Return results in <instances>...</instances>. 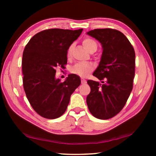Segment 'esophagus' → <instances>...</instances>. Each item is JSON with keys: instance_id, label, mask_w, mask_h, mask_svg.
<instances>
[{"instance_id": "34e87169", "label": "esophagus", "mask_w": 156, "mask_h": 156, "mask_svg": "<svg viewBox=\"0 0 156 156\" xmlns=\"http://www.w3.org/2000/svg\"><path fill=\"white\" fill-rule=\"evenodd\" d=\"M87 81L84 79H82V84H86Z\"/></svg>"}]
</instances>
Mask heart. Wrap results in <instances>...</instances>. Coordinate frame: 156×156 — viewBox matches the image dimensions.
I'll list each match as a JSON object with an SVG mask.
<instances>
[{"mask_svg":"<svg viewBox=\"0 0 156 156\" xmlns=\"http://www.w3.org/2000/svg\"><path fill=\"white\" fill-rule=\"evenodd\" d=\"M83 45H84V48L86 49L87 51L91 52L93 50H97V44L94 40L90 38H86L83 40L82 42ZM72 50H73V47L71 45L68 49L67 56V57H70L72 55ZM94 69L93 65L91 63L89 62H80L76 63L74 65L73 67H72L71 72L73 74H75L76 75H79L80 76H86L87 75L90 73Z\"/></svg>","mask_w":156,"mask_h":156,"instance_id":"1","label":"heart"}]
</instances>
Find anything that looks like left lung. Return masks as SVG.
<instances>
[{
    "instance_id": "left-lung-1",
    "label": "left lung",
    "mask_w": 156,
    "mask_h": 156,
    "mask_svg": "<svg viewBox=\"0 0 156 156\" xmlns=\"http://www.w3.org/2000/svg\"><path fill=\"white\" fill-rule=\"evenodd\" d=\"M87 34L97 40L103 49L99 65L93 73L102 84L87 81L91 91L87 104L96 118L108 119L121 112L133 89L135 51L127 37L116 30L95 29Z\"/></svg>"
}]
</instances>
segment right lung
<instances>
[{
    "mask_svg": "<svg viewBox=\"0 0 156 156\" xmlns=\"http://www.w3.org/2000/svg\"><path fill=\"white\" fill-rule=\"evenodd\" d=\"M83 29L42 30L30 40L23 51V87L33 109L49 119L61 116L70 97L81 84L80 77L70 74L64 82L55 78L56 67L67 62V53Z\"/></svg>",
    "mask_w": 156,
    "mask_h": 156,
    "instance_id": "add662e5",
    "label": "right lung"
}]
</instances>
